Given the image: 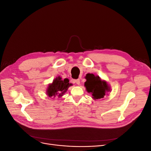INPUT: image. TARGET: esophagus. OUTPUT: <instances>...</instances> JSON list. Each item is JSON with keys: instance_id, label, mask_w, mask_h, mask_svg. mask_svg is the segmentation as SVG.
I'll return each instance as SVG.
<instances>
[{"instance_id": "obj_1", "label": "esophagus", "mask_w": 151, "mask_h": 151, "mask_svg": "<svg viewBox=\"0 0 151 151\" xmlns=\"http://www.w3.org/2000/svg\"><path fill=\"white\" fill-rule=\"evenodd\" d=\"M75 83L76 84H78V85H80V79H78V80H75Z\"/></svg>"}]
</instances>
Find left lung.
<instances>
[{
    "mask_svg": "<svg viewBox=\"0 0 151 151\" xmlns=\"http://www.w3.org/2000/svg\"><path fill=\"white\" fill-rule=\"evenodd\" d=\"M86 81L84 83L86 89L88 93H91L93 100L103 99L108 92H110L111 87L105 80H102L99 76L93 74H87Z\"/></svg>",
    "mask_w": 151,
    "mask_h": 151,
    "instance_id": "left-lung-1",
    "label": "left lung"
}]
</instances>
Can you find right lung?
Returning a JSON list of instances; mask_svg holds the SVG:
<instances>
[{
    "mask_svg": "<svg viewBox=\"0 0 151 151\" xmlns=\"http://www.w3.org/2000/svg\"><path fill=\"white\" fill-rule=\"evenodd\" d=\"M72 85L71 83H69L68 79L65 78L64 80H62L59 76L54 79L52 83L48 85L46 93L49 97L60 98L67 91L69 87Z\"/></svg>",
    "mask_w": 151,
    "mask_h": 151,
    "instance_id": "1",
    "label": "right lung"
}]
</instances>
